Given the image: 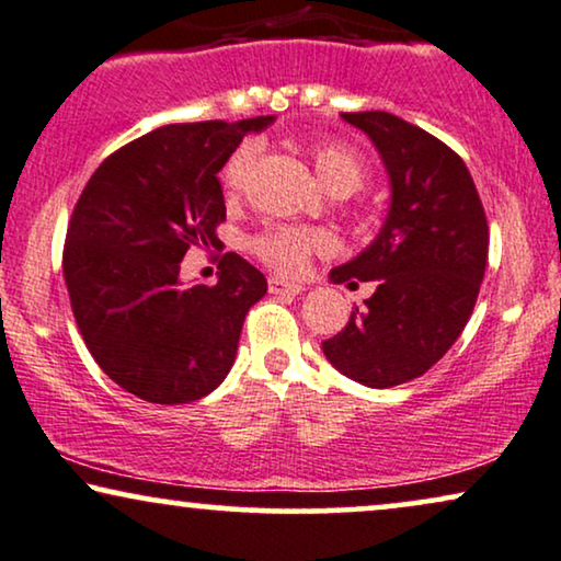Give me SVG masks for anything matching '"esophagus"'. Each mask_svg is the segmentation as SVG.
I'll list each match as a JSON object with an SVG mask.
<instances>
[{"instance_id": "1", "label": "esophagus", "mask_w": 561, "mask_h": 561, "mask_svg": "<svg viewBox=\"0 0 561 561\" xmlns=\"http://www.w3.org/2000/svg\"><path fill=\"white\" fill-rule=\"evenodd\" d=\"M268 293H274V295H300V293H305V287L272 276V279H268Z\"/></svg>"}]
</instances>
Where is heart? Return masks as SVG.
I'll return each instance as SVG.
<instances>
[{
    "mask_svg": "<svg viewBox=\"0 0 561 561\" xmlns=\"http://www.w3.org/2000/svg\"><path fill=\"white\" fill-rule=\"evenodd\" d=\"M256 160V145L245 141L230 154L222 168V186L228 194H236L245 183L248 170ZM318 181L333 196H350L367 181V162L363 154L342 139H321L310 147ZM333 236L316 228H295V225H268L251 240V251L261 264L279 274H297L316 253L333 251Z\"/></svg>",
    "mask_w": 561,
    "mask_h": 561,
    "instance_id": "1",
    "label": "heart"
}]
</instances>
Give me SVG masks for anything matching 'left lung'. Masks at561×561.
<instances>
[{"label":"left lung","instance_id":"8db88e82","mask_svg":"<svg viewBox=\"0 0 561 561\" xmlns=\"http://www.w3.org/2000/svg\"><path fill=\"white\" fill-rule=\"evenodd\" d=\"M342 118L380 152L391 209L357 259L331 268L333 285L375 282V293L325 339L323 354L346 378L393 388L427 373L469 323L489 228L469 168L448 145L386 111Z\"/></svg>","mask_w":561,"mask_h":561}]
</instances>
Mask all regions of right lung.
I'll return each instance as SVG.
<instances>
[{"label": "right lung", "mask_w": 561, "mask_h": 561, "mask_svg": "<svg viewBox=\"0 0 561 561\" xmlns=\"http://www.w3.org/2000/svg\"><path fill=\"white\" fill-rule=\"evenodd\" d=\"M272 122L160 126L108 154L77 198L64 243L75 321L101 370L141 401H198L236 363L264 274L225 253L215 287H183L181 261L191 245L217 243V173Z\"/></svg>", "instance_id": "1"}]
</instances>
